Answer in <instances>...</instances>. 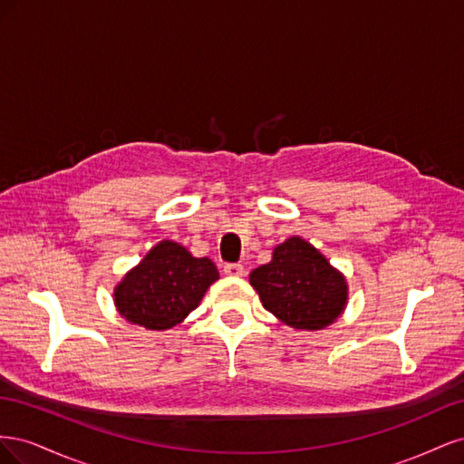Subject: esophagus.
Listing matches in <instances>:
<instances>
[{
    "instance_id": "34e87169",
    "label": "esophagus",
    "mask_w": 464,
    "mask_h": 464,
    "mask_svg": "<svg viewBox=\"0 0 464 464\" xmlns=\"http://www.w3.org/2000/svg\"><path fill=\"white\" fill-rule=\"evenodd\" d=\"M224 273H227L228 276H244L246 269L240 263H228V265H224Z\"/></svg>"
}]
</instances>
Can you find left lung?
Instances as JSON below:
<instances>
[{
	"label": "left lung",
	"mask_w": 464,
	"mask_h": 464,
	"mask_svg": "<svg viewBox=\"0 0 464 464\" xmlns=\"http://www.w3.org/2000/svg\"><path fill=\"white\" fill-rule=\"evenodd\" d=\"M249 283L263 307L286 325L319 331L339 317L348 300L341 271L310 242L288 237L273 249V259L251 271Z\"/></svg>",
	"instance_id": "8db88e82"
}]
</instances>
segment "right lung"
Returning a JSON list of instances; mask_svg holds the SVG:
<instances>
[{"label": "right lung", "instance_id": "add662e5", "mask_svg": "<svg viewBox=\"0 0 464 464\" xmlns=\"http://www.w3.org/2000/svg\"><path fill=\"white\" fill-rule=\"evenodd\" d=\"M218 280L217 265L193 257L172 240L154 246L114 288L121 317L149 331H166L184 321Z\"/></svg>", "mask_w": 464, "mask_h": 464}]
</instances>
